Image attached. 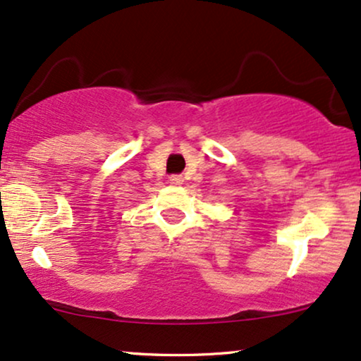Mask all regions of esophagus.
<instances>
[{"mask_svg":"<svg viewBox=\"0 0 361 361\" xmlns=\"http://www.w3.org/2000/svg\"><path fill=\"white\" fill-rule=\"evenodd\" d=\"M170 183L171 185H181V183H183V178H181V175H173V176H170Z\"/></svg>","mask_w":361,"mask_h":361,"instance_id":"34e87169","label":"esophagus"}]
</instances>
